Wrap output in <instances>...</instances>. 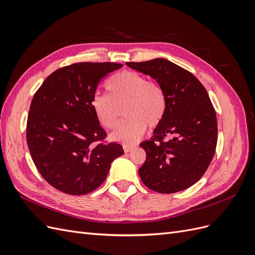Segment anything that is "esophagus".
I'll return each instance as SVG.
<instances>
[{"label":"esophagus","instance_id":"obj_1","mask_svg":"<svg viewBox=\"0 0 255 255\" xmlns=\"http://www.w3.org/2000/svg\"><path fill=\"white\" fill-rule=\"evenodd\" d=\"M134 148H135V145H129V144H125V145H123V150H125L126 153L132 151Z\"/></svg>","mask_w":255,"mask_h":255}]
</instances>
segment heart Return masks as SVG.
Wrapping results in <instances>:
<instances>
[{"label":"heart","instance_id":"b5f03b06","mask_svg":"<svg viewBox=\"0 0 255 255\" xmlns=\"http://www.w3.org/2000/svg\"><path fill=\"white\" fill-rule=\"evenodd\" d=\"M107 95L96 94L91 107L100 125L113 129L119 125L122 107L127 119L112 134V139L134 143L144 134L146 126L157 128L166 113V95L160 85L136 71H121L106 81Z\"/></svg>","mask_w":255,"mask_h":255}]
</instances>
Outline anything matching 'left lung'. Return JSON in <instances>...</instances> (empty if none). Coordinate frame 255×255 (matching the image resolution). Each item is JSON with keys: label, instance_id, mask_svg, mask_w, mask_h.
I'll use <instances>...</instances> for the list:
<instances>
[{"label": "left lung", "instance_id": "obj_1", "mask_svg": "<svg viewBox=\"0 0 255 255\" xmlns=\"http://www.w3.org/2000/svg\"><path fill=\"white\" fill-rule=\"evenodd\" d=\"M148 74L166 95V113L149 141L139 168L142 183L159 194H174L197 183L207 170L217 145V117L196 76L164 58L127 63Z\"/></svg>", "mask_w": 255, "mask_h": 255}]
</instances>
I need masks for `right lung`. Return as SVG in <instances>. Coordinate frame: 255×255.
<instances>
[{
  "mask_svg": "<svg viewBox=\"0 0 255 255\" xmlns=\"http://www.w3.org/2000/svg\"><path fill=\"white\" fill-rule=\"evenodd\" d=\"M116 63H75L44 80L33 97L26 141L37 170L51 186L67 195H86L101 185L112 161L125 151L105 140L91 107L104 76L121 68Z\"/></svg>",
  "mask_w": 255,
  "mask_h": 255,
  "instance_id": "add662e5",
  "label": "right lung"
}]
</instances>
